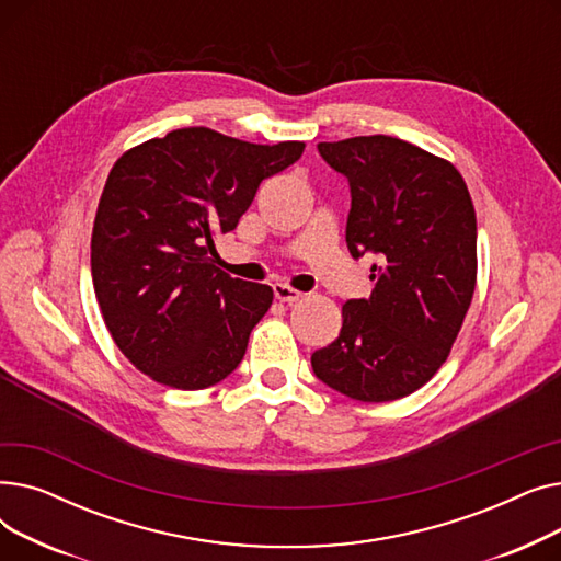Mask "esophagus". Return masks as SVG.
Instances as JSON below:
<instances>
[{"label": "esophagus", "mask_w": 561, "mask_h": 561, "mask_svg": "<svg viewBox=\"0 0 561 561\" xmlns=\"http://www.w3.org/2000/svg\"><path fill=\"white\" fill-rule=\"evenodd\" d=\"M273 290H275V298H277L279 302H288V305L302 300V296H305L302 290L293 288V286H288V284H275Z\"/></svg>", "instance_id": "esophagus-1"}]
</instances>
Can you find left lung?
Wrapping results in <instances>:
<instances>
[{
  "mask_svg": "<svg viewBox=\"0 0 561 561\" xmlns=\"http://www.w3.org/2000/svg\"><path fill=\"white\" fill-rule=\"evenodd\" d=\"M350 182V254L373 256L368 300H347L313 373L362 402L419 391L444 366L478 282L476 206L459 170L393 136L318 142Z\"/></svg>",
  "mask_w": 561,
  "mask_h": 561,
  "instance_id": "8db88e82",
  "label": "left lung"
}]
</instances>
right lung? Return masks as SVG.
Instances as JSON below:
<instances>
[{
  "mask_svg": "<svg viewBox=\"0 0 561 561\" xmlns=\"http://www.w3.org/2000/svg\"><path fill=\"white\" fill-rule=\"evenodd\" d=\"M302 140L256 145L206 127L174 129L117 159L91 239L104 325L159 385L197 391L241 364L273 288L233 279L216 261L263 180L296 163Z\"/></svg>",
  "mask_w": 561,
  "mask_h": 561,
  "instance_id": "add662e5",
  "label": "right lung"
}]
</instances>
